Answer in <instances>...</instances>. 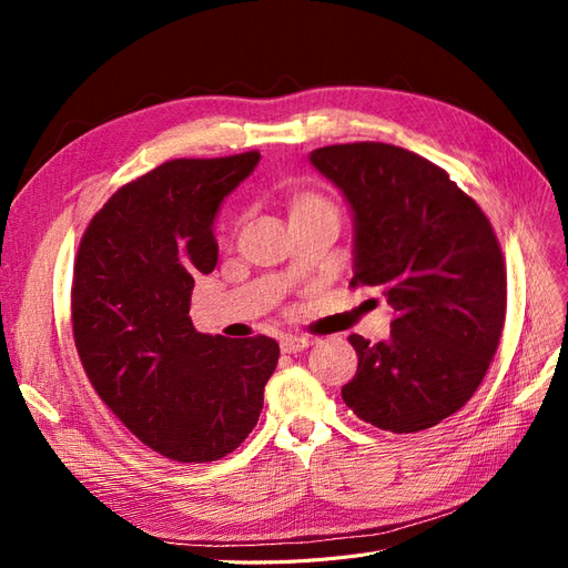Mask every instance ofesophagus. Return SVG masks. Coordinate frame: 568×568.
I'll return each mask as SVG.
<instances>
[{"instance_id": "34e87169", "label": "esophagus", "mask_w": 568, "mask_h": 568, "mask_svg": "<svg viewBox=\"0 0 568 568\" xmlns=\"http://www.w3.org/2000/svg\"><path fill=\"white\" fill-rule=\"evenodd\" d=\"M313 338L311 336H282L280 346L284 353H298L303 348H311L313 346Z\"/></svg>"}]
</instances>
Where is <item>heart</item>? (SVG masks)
<instances>
[{
	"label": "heart",
	"instance_id": "heart-1",
	"mask_svg": "<svg viewBox=\"0 0 568 568\" xmlns=\"http://www.w3.org/2000/svg\"><path fill=\"white\" fill-rule=\"evenodd\" d=\"M317 205H329L322 196L317 194H298L294 201V211H305V209H317Z\"/></svg>",
	"mask_w": 568,
	"mask_h": 568
}]
</instances>
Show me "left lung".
I'll return each mask as SVG.
<instances>
[{"label":"left lung","mask_w":568,"mask_h":568,"mask_svg":"<svg viewBox=\"0 0 568 568\" xmlns=\"http://www.w3.org/2000/svg\"><path fill=\"white\" fill-rule=\"evenodd\" d=\"M311 163L353 211V286L379 288L390 338L348 336L357 353L341 388L355 415L417 434L448 419L484 382L500 343L507 272L486 213L443 168L382 142L322 146Z\"/></svg>","instance_id":"1"}]
</instances>
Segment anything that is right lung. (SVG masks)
<instances>
[{
  "instance_id": "1",
  "label": "right lung",
  "mask_w": 568,
  "mask_h": 568,
  "mask_svg": "<svg viewBox=\"0 0 568 568\" xmlns=\"http://www.w3.org/2000/svg\"><path fill=\"white\" fill-rule=\"evenodd\" d=\"M261 161L175 159L104 203L78 248L71 291L80 363L99 398L159 455L201 464L236 450L263 409L274 338L194 329V280L217 263L222 201Z\"/></svg>"
}]
</instances>
